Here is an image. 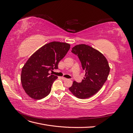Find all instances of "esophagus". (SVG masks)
I'll return each mask as SVG.
<instances>
[{"label":"esophagus","mask_w":133,"mask_h":133,"mask_svg":"<svg viewBox=\"0 0 133 133\" xmlns=\"http://www.w3.org/2000/svg\"><path fill=\"white\" fill-rule=\"evenodd\" d=\"M62 79H63V80H68V79L65 78H64V77H62Z\"/></svg>","instance_id":"1"}]
</instances>
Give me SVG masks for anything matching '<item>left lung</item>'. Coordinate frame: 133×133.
Returning <instances> with one entry per match:
<instances>
[{
  "mask_svg": "<svg viewBox=\"0 0 133 133\" xmlns=\"http://www.w3.org/2000/svg\"><path fill=\"white\" fill-rule=\"evenodd\" d=\"M71 52L78 55L85 74L81 83L74 81L69 89L78 98H90L107 81L110 72L108 60L100 51L86 44L75 45Z\"/></svg>",
  "mask_w": 133,
  "mask_h": 133,
  "instance_id": "obj_1",
  "label": "left lung"
}]
</instances>
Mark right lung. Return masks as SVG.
<instances>
[{
	"mask_svg": "<svg viewBox=\"0 0 133 133\" xmlns=\"http://www.w3.org/2000/svg\"><path fill=\"white\" fill-rule=\"evenodd\" d=\"M70 45L66 43L50 42L36 51L22 68L21 82L24 90L30 98L40 100L49 95L58 76L49 71L58 69V63Z\"/></svg>",
	"mask_w": 133,
	"mask_h": 133,
	"instance_id": "obj_1",
	"label": "right lung"
}]
</instances>
